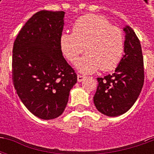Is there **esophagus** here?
Here are the masks:
<instances>
[{"label": "esophagus", "mask_w": 154, "mask_h": 154, "mask_svg": "<svg viewBox=\"0 0 154 154\" xmlns=\"http://www.w3.org/2000/svg\"><path fill=\"white\" fill-rule=\"evenodd\" d=\"M85 78H86V77H84L82 75H77V82H82Z\"/></svg>", "instance_id": "esophagus-1"}]
</instances>
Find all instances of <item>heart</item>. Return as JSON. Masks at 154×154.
<instances>
[{
    "mask_svg": "<svg viewBox=\"0 0 154 154\" xmlns=\"http://www.w3.org/2000/svg\"><path fill=\"white\" fill-rule=\"evenodd\" d=\"M73 33L63 32L59 38L61 52L67 60L75 63L82 73H93L101 68L110 71L121 61L125 51L122 31L103 16L89 14L81 16L72 25Z\"/></svg>",
    "mask_w": 154,
    "mask_h": 154,
    "instance_id": "b5f03b06",
    "label": "heart"
}]
</instances>
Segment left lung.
I'll list each match as a JSON object with an SVG mask.
<instances>
[{
  "instance_id": "1",
  "label": "left lung",
  "mask_w": 154,
  "mask_h": 154,
  "mask_svg": "<svg viewBox=\"0 0 154 154\" xmlns=\"http://www.w3.org/2000/svg\"><path fill=\"white\" fill-rule=\"evenodd\" d=\"M125 54L115 73L98 77L93 97L97 109L105 116L123 115L133 106L142 90L144 81L143 58L139 38L133 29L126 25Z\"/></svg>"
}]
</instances>
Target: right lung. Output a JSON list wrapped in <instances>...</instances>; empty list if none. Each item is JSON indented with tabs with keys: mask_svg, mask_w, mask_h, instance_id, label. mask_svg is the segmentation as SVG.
<instances>
[{
	"mask_svg": "<svg viewBox=\"0 0 154 154\" xmlns=\"http://www.w3.org/2000/svg\"><path fill=\"white\" fill-rule=\"evenodd\" d=\"M64 15V11L35 13L19 32L13 46L15 89L25 107L42 119L63 114L77 83V74L59 47Z\"/></svg>",
	"mask_w": 154,
	"mask_h": 154,
	"instance_id": "add662e5",
	"label": "right lung"
}]
</instances>
